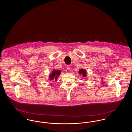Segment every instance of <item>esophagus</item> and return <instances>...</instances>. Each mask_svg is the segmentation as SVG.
Returning <instances> with one entry per match:
<instances>
[{
  "instance_id": "1",
  "label": "esophagus",
  "mask_w": 132,
  "mask_h": 132,
  "mask_svg": "<svg viewBox=\"0 0 132 132\" xmlns=\"http://www.w3.org/2000/svg\"><path fill=\"white\" fill-rule=\"evenodd\" d=\"M67 69L68 70H71V67H70V65H67Z\"/></svg>"
}]
</instances>
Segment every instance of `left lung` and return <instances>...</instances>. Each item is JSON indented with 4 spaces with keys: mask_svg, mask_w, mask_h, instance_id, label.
Here are the masks:
<instances>
[{
    "mask_svg": "<svg viewBox=\"0 0 132 132\" xmlns=\"http://www.w3.org/2000/svg\"><path fill=\"white\" fill-rule=\"evenodd\" d=\"M79 73L80 74H82V77H86L87 76V72L84 69H81L79 71Z\"/></svg>",
    "mask_w": 132,
    "mask_h": 132,
    "instance_id": "1",
    "label": "left lung"
}]
</instances>
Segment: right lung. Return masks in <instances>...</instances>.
Instances as JSON below:
<instances>
[{
  "label": "right lung",
  "instance_id": "right-lung-1",
  "mask_svg": "<svg viewBox=\"0 0 132 132\" xmlns=\"http://www.w3.org/2000/svg\"><path fill=\"white\" fill-rule=\"evenodd\" d=\"M61 73V71L59 70H53L52 71V73L48 77V80L50 81H53L55 80L56 81L59 75Z\"/></svg>",
  "mask_w": 132,
  "mask_h": 132
}]
</instances>
